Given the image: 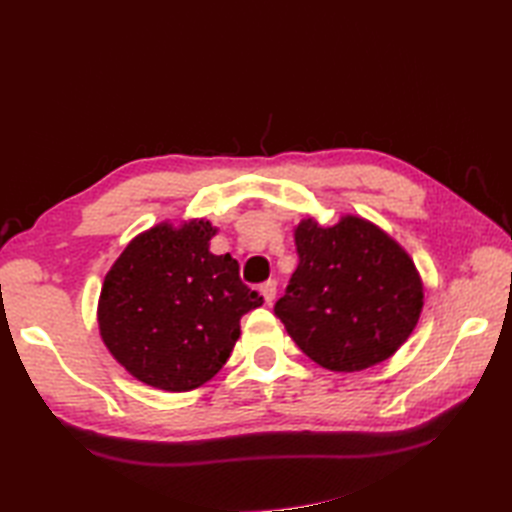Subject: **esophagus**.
I'll return each mask as SVG.
<instances>
[{
    "label": "esophagus",
    "mask_w": 512,
    "mask_h": 512,
    "mask_svg": "<svg viewBox=\"0 0 512 512\" xmlns=\"http://www.w3.org/2000/svg\"><path fill=\"white\" fill-rule=\"evenodd\" d=\"M259 292H262L264 301L270 306V303H273L275 297H277V281L275 279H268L266 284H262V288H259Z\"/></svg>",
    "instance_id": "34e87169"
}]
</instances>
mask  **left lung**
<instances>
[{
    "instance_id": "obj_1",
    "label": "left lung",
    "mask_w": 512,
    "mask_h": 512,
    "mask_svg": "<svg viewBox=\"0 0 512 512\" xmlns=\"http://www.w3.org/2000/svg\"><path fill=\"white\" fill-rule=\"evenodd\" d=\"M299 266L275 314L314 363L352 374L385 363L416 330L424 284L409 253L361 215L295 226Z\"/></svg>"
}]
</instances>
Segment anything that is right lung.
<instances>
[{
	"instance_id": "add662e5",
	"label": "right lung",
	"mask_w": 512,
	"mask_h": 512,
	"mask_svg": "<svg viewBox=\"0 0 512 512\" xmlns=\"http://www.w3.org/2000/svg\"><path fill=\"white\" fill-rule=\"evenodd\" d=\"M220 228L204 217L138 233L107 270L96 321L107 350L140 383L191 391L220 372L264 299L231 255H213Z\"/></svg>"
}]
</instances>
